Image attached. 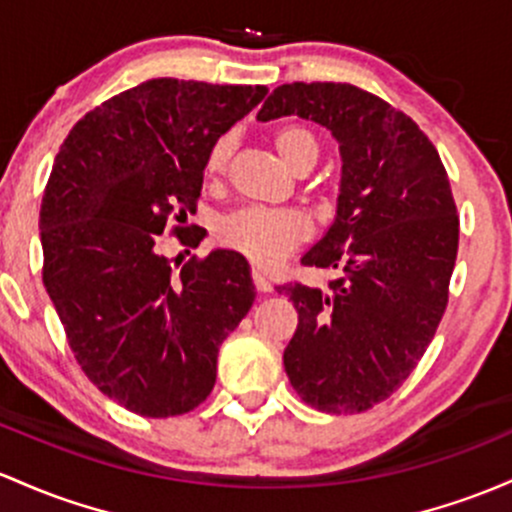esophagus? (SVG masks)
<instances>
[{"instance_id":"obj_1","label":"esophagus","mask_w":512,"mask_h":512,"mask_svg":"<svg viewBox=\"0 0 512 512\" xmlns=\"http://www.w3.org/2000/svg\"><path fill=\"white\" fill-rule=\"evenodd\" d=\"M252 284H255L257 294H269V291H272V284H269V279L262 277L260 272H252Z\"/></svg>"}]
</instances>
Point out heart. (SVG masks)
<instances>
[{
  "label": "heart",
  "mask_w": 512,
  "mask_h": 512,
  "mask_svg": "<svg viewBox=\"0 0 512 512\" xmlns=\"http://www.w3.org/2000/svg\"><path fill=\"white\" fill-rule=\"evenodd\" d=\"M274 148L291 170L316 165L318 140L308 128L286 126L274 136ZM235 153V136L226 133L211 145L206 155V174L221 177L228 170ZM311 238V223L301 211L294 209H243L218 228V240L243 255L252 265L269 269L284 262L301 243Z\"/></svg>",
  "instance_id": "b5f03b06"
}]
</instances>
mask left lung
<instances>
[{
  "label": "left lung",
  "instance_id": "obj_1",
  "mask_svg": "<svg viewBox=\"0 0 512 512\" xmlns=\"http://www.w3.org/2000/svg\"><path fill=\"white\" fill-rule=\"evenodd\" d=\"M301 116L340 143L338 216L301 265L328 289L277 286L299 313L284 350L296 393L323 413H364L411 376L445 316L459 216L435 145L411 116L345 82H294L257 121Z\"/></svg>",
  "mask_w": 512,
  "mask_h": 512
}]
</instances>
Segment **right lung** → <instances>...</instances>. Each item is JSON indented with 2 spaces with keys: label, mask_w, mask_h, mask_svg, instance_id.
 <instances>
[{
  "label": "right lung",
  "mask_w": 512,
  "mask_h": 512,
  "mask_svg": "<svg viewBox=\"0 0 512 512\" xmlns=\"http://www.w3.org/2000/svg\"><path fill=\"white\" fill-rule=\"evenodd\" d=\"M267 87L160 77L84 114L55 155L41 204L43 286L94 386L145 418L194 411L221 342L255 301L250 265L213 250L174 269L160 235L183 233L206 155Z\"/></svg>",
  "instance_id": "add662e5"
}]
</instances>
